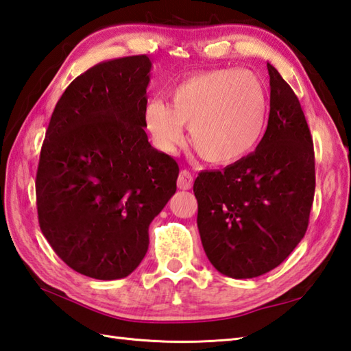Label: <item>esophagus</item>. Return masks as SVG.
I'll use <instances>...</instances> for the list:
<instances>
[{"label":"esophagus","mask_w":351,"mask_h":351,"mask_svg":"<svg viewBox=\"0 0 351 351\" xmlns=\"http://www.w3.org/2000/svg\"><path fill=\"white\" fill-rule=\"evenodd\" d=\"M191 187H193V173L190 170L184 169L181 170L180 176H178V189L190 190Z\"/></svg>","instance_id":"34e87169"}]
</instances>
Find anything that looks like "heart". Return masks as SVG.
Returning a JSON list of instances; mask_svg holds the SVG:
<instances>
[{"mask_svg":"<svg viewBox=\"0 0 351 351\" xmlns=\"http://www.w3.org/2000/svg\"><path fill=\"white\" fill-rule=\"evenodd\" d=\"M170 107L152 99L145 110L154 145L173 152L190 125V143L211 164H232L256 149L270 113V95L253 72L223 68L196 73L169 92Z\"/></svg>","mask_w":351,"mask_h":351,"instance_id":"obj_1","label":"heart"}]
</instances>
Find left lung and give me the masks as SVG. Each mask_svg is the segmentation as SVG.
Returning <instances> with one entry per match:
<instances>
[{"label": "left lung", "instance_id": "left-lung-1", "mask_svg": "<svg viewBox=\"0 0 351 351\" xmlns=\"http://www.w3.org/2000/svg\"><path fill=\"white\" fill-rule=\"evenodd\" d=\"M270 114L255 152L200 171L193 191L204 250L215 270L252 279L285 261L306 234L315 193L314 143L293 88L274 66Z\"/></svg>", "mask_w": 351, "mask_h": 351}]
</instances>
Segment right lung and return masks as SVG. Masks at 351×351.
<instances>
[{
    "instance_id": "right-lung-1",
    "label": "right lung",
    "mask_w": 351,
    "mask_h": 351,
    "mask_svg": "<svg viewBox=\"0 0 351 351\" xmlns=\"http://www.w3.org/2000/svg\"><path fill=\"white\" fill-rule=\"evenodd\" d=\"M147 56L102 62L66 88L36 175L42 234L72 270L99 280L131 274L149 225L176 191L178 162L145 132Z\"/></svg>"
}]
</instances>
